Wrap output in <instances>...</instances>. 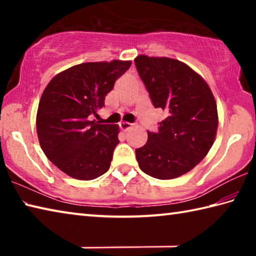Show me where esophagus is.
Returning a JSON list of instances; mask_svg holds the SVG:
<instances>
[{"instance_id": "34e87169", "label": "esophagus", "mask_w": 256, "mask_h": 256, "mask_svg": "<svg viewBox=\"0 0 256 256\" xmlns=\"http://www.w3.org/2000/svg\"><path fill=\"white\" fill-rule=\"evenodd\" d=\"M120 130H122V131L126 132V131H128V130L132 128L133 124L128 123V122H120Z\"/></svg>"}]
</instances>
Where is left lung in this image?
<instances>
[{
  "instance_id": "8db88e82",
  "label": "left lung",
  "mask_w": 256,
  "mask_h": 256,
  "mask_svg": "<svg viewBox=\"0 0 256 256\" xmlns=\"http://www.w3.org/2000/svg\"><path fill=\"white\" fill-rule=\"evenodd\" d=\"M136 70L154 108L166 112L157 133L136 150L138 167L158 180H172L193 170L214 144L218 110L203 78L170 58L138 55Z\"/></svg>"
}]
</instances>
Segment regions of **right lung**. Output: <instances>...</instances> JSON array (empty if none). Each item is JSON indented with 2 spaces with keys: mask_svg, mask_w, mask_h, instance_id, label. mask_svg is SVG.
<instances>
[{
  "mask_svg": "<svg viewBox=\"0 0 256 256\" xmlns=\"http://www.w3.org/2000/svg\"><path fill=\"white\" fill-rule=\"evenodd\" d=\"M131 64L120 60L78 64L56 74L42 92L36 118L40 144L72 178L94 180L110 170L120 128L90 118L98 116L107 94Z\"/></svg>",
  "mask_w": 256,
  "mask_h": 256,
  "instance_id": "right-lung-1",
  "label": "right lung"
}]
</instances>
